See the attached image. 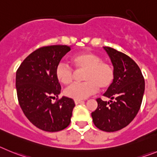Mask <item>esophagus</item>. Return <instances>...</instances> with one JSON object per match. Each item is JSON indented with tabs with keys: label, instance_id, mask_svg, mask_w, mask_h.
Wrapping results in <instances>:
<instances>
[{
	"label": "esophagus",
	"instance_id": "1",
	"mask_svg": "<svg viewBox=\"0 0 157 157\" xmlns=\"http://www.w3.org/2000/svg\"><path fill=\"white\" fill-rule=\"evenodd\" d=\"M74 102H75L76 105H78V104H80V103L83 102V101H82V100H77V99H75V100H74Z\"/></svg>",
	"mask_w": 157,
	"mask_h": 157
}]
</instances>
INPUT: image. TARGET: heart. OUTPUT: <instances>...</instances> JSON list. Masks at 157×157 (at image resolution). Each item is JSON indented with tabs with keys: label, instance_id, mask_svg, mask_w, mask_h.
<instances>
[{
	"label": "heart",
	"instance_id": "b5f03b06",
	"mask_svg": "<svg viewBox=\"0 0 157 157\" xmlns=\"http://www.w3.org/2000/svg\"><path fill=\"white\" fill-rule=\"evenodd\" d=\"M71 63L77 71H84L82 84H73L65 90V94L73 99H85L94 94L99 87L105 90L112 86L115 79V72L111 64L102 62V59L93 52H82L75 55ZM75 73L70 66L59 63L56 68V77L64 85L73 82Z\"/></svg>",
	"mask_w": 157,
	"mask_h": 157
}]
</instances>
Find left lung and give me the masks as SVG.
<instances>
[{
	"label": "left lung",
	"mask_w": 157,
	"mask_h": 157,
	"mask_svg": "<svg viewBox=\"0 0 157 157\" xmlns=\"http://www.w3.org/2000/svg\"><path fill=\"white\" fill-rule=\"evenodd\" d=\"M115 72L112 86L103 94L109 101L97 98L98 107L91 113L94 124L106 132L119 131L128 126L140 109L145 91V80L133 59L122 52L104 47Z\"/></svg>",
	"instance_id": "1"
}]
</instances>
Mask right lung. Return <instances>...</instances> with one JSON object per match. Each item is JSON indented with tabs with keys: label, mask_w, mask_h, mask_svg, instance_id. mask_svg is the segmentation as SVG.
Here are the masks:
<instances>
[{
	"label": "right lung",
	"mask_w": 157,
	"mask_h": 157,
	"mask_svg": "<svg viewBox=\"0 0 157 157\" xmlns=\"http://www.w3.org/2000/svg\"><path fill=\"white\" fill-rule=\"evenodd\" d=\"M70 49L67 45L40 48L24 59L16 71L19 105L27 119L44 131H62L70 124L75 103L68 97L59 98L61 86L56 77V66Z\"/></svg>",
	"instance_id": "1"
}]
</instances>
